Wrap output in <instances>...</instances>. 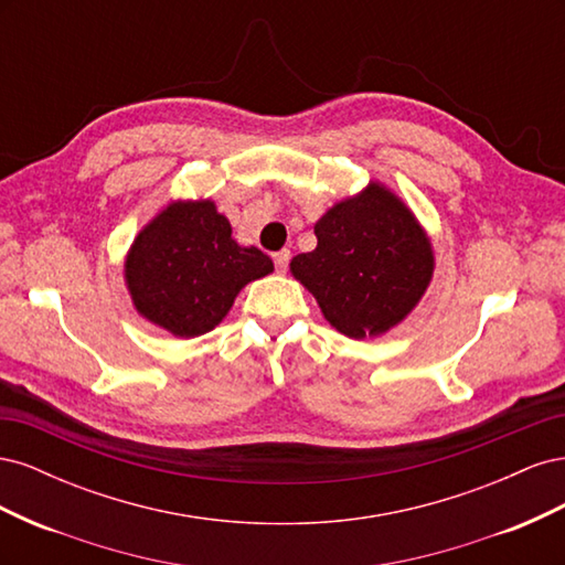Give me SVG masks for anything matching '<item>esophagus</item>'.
I'll return each instance as SVG.
<instances>
[{
	"label": "esophagus",
	"instance_id": "34e87169",
	"mask_svg": "<svg viewBox=\"0 0 565 565\" xmlns=\"http://www.w3.org/2000/svg\"><path fill=\"white\" fill-rule=\"evenodd\" d=\"M289 259H292V254H289V249H280V252L273 254V262H276V268H278V273H285V270H287V264H289Z\"/></svg>",
	"mask_w": 565,
	"mask_h": 565
}]
</instances>
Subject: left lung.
I'll return each instance as SVG.
<instances>
[{"instance_id": "8db88e82", "label": "left lung", "mask_w": 565, "mask_h": 565, "mask_svg": "<svg viewBox=\"0 0 565 565\" xmlns=\"http://www.w3.org/2000/svg\"><path fill=\"white\" fill-rule=\"evenodd\" d=\"M318 245L289 273L316 297L332 328L351 339L382 337L417 309L436 256L431 237L382 181L334 202L316 221Z\"/></svg>"}]
</instances>
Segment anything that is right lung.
Here are the masks:
<instances>
[{"mask_svg": "<svg viewBox=\"0 0 565 565\" xmlns=\"http://www.w3.org/2000/svg\"><path fill=\"white\" fill-rule=\"evenodd\" d=\"M273 273V262L233 241L212 198L169 200L136 233L125 285L136 313L179 339L214 330L241 289Z\"/></svg>", "mask_w": 565, "mask_h": 565, "instance_id": "add662e5", "label": "right lung"}]
</instances>
